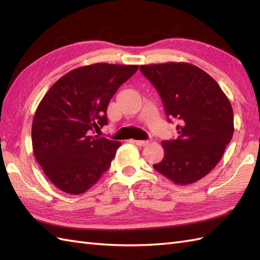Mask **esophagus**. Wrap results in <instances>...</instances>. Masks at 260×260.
Masks as SVG:
<instances>
[{"mask_svg": "<svg viewBox=\"0 0 260 260\" xmlns=\"http://www.w3.org/2000/svg\"><path fill=\"white\" fill-rule=\"evenodd\" d=\"M133 143H135L136 145H139V146H145V145H147L148 143V141H140V140H133Z\"/></svg>", "mask_w": 260, "mask_h": 260, "instance_id": "obj_1", "label": "esophagus"}]
</instances>
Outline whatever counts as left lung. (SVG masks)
<instances>
[{
  "label": "left lung",
  "mask_w": 260,
  "mask_h": 260,
  "mask_svg": "<svg viewBox=\"0 0 260 260\" xmlns=\"http://www.w3.org/2000/svg\"><path fill=\"white\" fill-rule=\"evenodd\" d=\"M161 97L168 120H178L176 140L162 141L164 157L153 168L175 184L194 183L221 159L234 135V112L212 77L196 66H141Z\"/></svg>",
  "instance_id": "8db88e82"
}]
</instances>
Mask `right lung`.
<instances>
[{
	"instance_id": "right-lung-1",
	"label": "right lung",
	"mask_w": 260,
	"mask_h": 260,
	"mask_svg": "<svg viewBox=\"0 0 260 260\" xmlns=\"http://www.w3.org/2000/svg\"><path fill=\"white\" fill-rule=\"evenodd\" d=\"M139 66L95 63L54 82L39 104L32 147L47 178L69 194H81L109 169L119 142L91 132L107 125L109 101Z\"/></svg>"
}]
</instances>
